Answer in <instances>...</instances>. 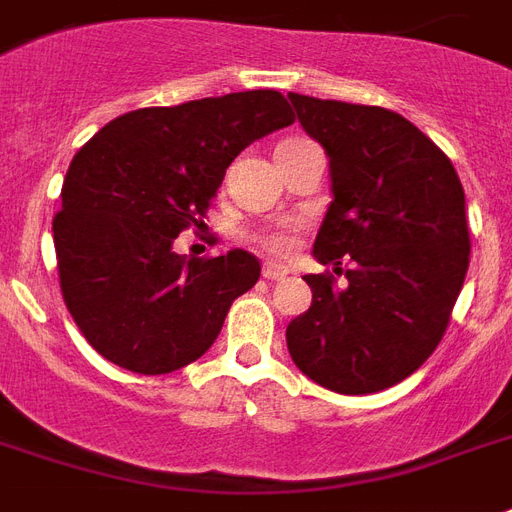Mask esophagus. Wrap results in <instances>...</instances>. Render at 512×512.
Segmentation results:
<instances>
[{"mask_svg":"<svg viewBox=\"0 0 512 512\" xmlns=\"http://www.w3.org/2000/svg\"><path fill=\"white\" fill-rule=\"evenodd\" d=\"M263 276L268 279V282H282V279H287V276H290V271H287L284 265L265 263L263 265Z\"/></svg>","mask_w":512,"mask_h":512,"instance_id":"34e87169","label":"esophagus"}]
</instances>
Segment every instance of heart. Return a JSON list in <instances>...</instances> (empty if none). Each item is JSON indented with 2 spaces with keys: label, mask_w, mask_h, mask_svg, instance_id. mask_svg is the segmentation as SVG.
Returning a JSON list of instances; mask_svg holds the SVG:
<instances>
[{
  "label": "heart",
  "mask_w": 512,
  "mask_h": 512,
  "mask_svg": "<svg viewBox=\"0 0 512 512\" xmlns=\"http://www.w3.org/2000/svg\"><path fill=\"white\" fill-rule=\"evenodd\" d=\"M263 247L273 255H287L292 247H295V236H292V230H273V233H265Z\"/></svg>",
  "instance_id": "1"
}]
</instances>
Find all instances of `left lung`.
I'll return each mask as SVG.
<instances>
[{
  "label": "left lung",
  "instance_id": "1",
  "mask_svg": "<svg viewBox=\"0 0 512 512\" xmlns=\"http://www.w3.org/2000/svg\"><path fill=\"white\" fill-rule=\"evenodd\" d=\"M287 99L330 161L333 201L314 257L343 271V284L330 273L303 276L314 295L287 325V349L325 389L381 392L424 365L462 292L470 265L462 182L438 144L392 109Z\"/></svg>",
  "mask_w": 512,
  "mask_h": 512
}]
</instances>
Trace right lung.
Wrapping results in <instances>:
<instances>
[{
	"label": "right lung",
	"instance_id": "right-lung-1",
	"mask_svg": "<svg viewBox=\"0 0 512 512\" xmlns=\"http://www.w3.org/2000/svg\"><path fill=\"white\" fill-rule=\"evenodd\" d=\"M292 120L279 91L228 93L126 112L74 155L53 220L58 276L104 360L161 376L206 354L260 263L244 249L187 260L171 247L233 158Z\"/></svg>",
	"mask_w": 512,
	"mask_h": 512
}]
</instances>
